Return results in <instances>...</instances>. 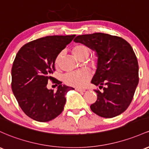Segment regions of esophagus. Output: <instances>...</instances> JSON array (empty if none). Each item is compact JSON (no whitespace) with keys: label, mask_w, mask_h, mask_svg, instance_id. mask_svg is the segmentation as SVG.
I'll use <instances>...</instances> for the list:
<instances>
[{"label":"esophagus","mask_w":149,"mask_h":149,"mask_svg":"<svg viewBox=\"0 0 149 149\" xmlns=\"http://www.w3.org/2000/svg\"><path fill=\"white\" fill-rule=\"evenodd\" d=\"M76 91H78V92H86V90L82 89V88H76Z\"/></svg>","instance_id":"esophagus-1"}]
</instances>
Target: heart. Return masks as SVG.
<instances>
[{
  "label": "heart",
  "instance_id": "heart-1",
  "mask_svg": "<svg viewBox=\"0 0 149 149\" xmlns=\"http://www.w3.org/2000/svg\"><path fill=\"white\" fill-rule=\"evenodd\" d=\"M73 54L78 59L83 56H88L89 54V49L85 45H78L73 49ZM62 53H60L56 58V65L59 63ZM91 77L90 71L87 69H81L78 71L69 72L63 76V81L66 84L74 87H84Z\"/></svg>",
  "mask_w": 149,
  "mask_h": 149
}]
</instances>
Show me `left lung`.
I'll list each match as a JSON object with an SVG mask.
<instances>
[{
  "instance_id": "1",
  "label": "left lung",
  "mask_w": 149,
  "mask_h": 149,
  "mask_svg": "<svg viewBox=\"0 0 149 149\" xmlns=\"http://www.w3.org/2000/svg\"><path fill=\"white\" fill-rule=\"evenodd\" d=\"M75 42L96 52L97 69L91 83L103 92L95 91L97 98L91 105L94 113L112 118L129 107L139 83V65L133 49L122 37L108 34L78 35Z\"/></svg>"
}]
</instances>
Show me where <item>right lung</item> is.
Returning a JSON list of instances; mask_svg holds the SVG:
<instances>
[{
    "mask_svg": "<svg viewBox=\"0 0 149 149\" xmlns=\"http://www.w3.org/2000/svg\"><path fill=\"white\" fill-rule=\"evenodd\" d=\"M76 35L47 36L21 47L13 64L12 91L22 111L37 122H46L61 113L66 95L74 88L58 85L56 92L47 87L54 71L55 61Z\"/></svg>",
    "mask_w": 149,
    "mask_h": 149,
    "instance_id": "add662e5",
    "label": "right lung"
}]
</instances>
